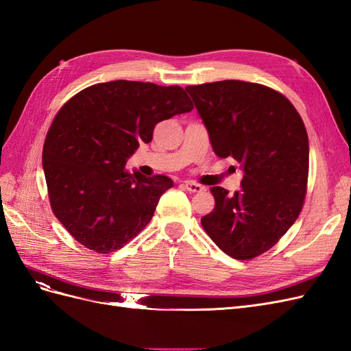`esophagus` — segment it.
I'll return each instance as SVG.
<instances>
[{
	"mask_svg": "<svg viewBox=\"0 0 351 351\" xmlns=\"http://www.w3.org/2000/svg\"><path fill=\"white\" fill-rule=\"evenodd\" d=\"M183 186L189 190V192H192V193L202 192V190H204V186H200L196 182H192V180H186V182H183Z\"/></svg>",
	"mask_w": 351,
	"mask_h": 351,
	"instance_id": "1",
	"label": "esophagus"
}]
</instances>
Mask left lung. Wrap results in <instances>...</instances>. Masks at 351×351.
<instances>
[{"label": "left lung", "mask_w": 351, "mask_h": 351, "mask_svg": "<svg viewBox=\"0 0 351 351\" xmlns=\"http://www.w3.org/2000/svg\"><path fill=\"white\" fill-rule=\"evenodd\" d=\"M212 149L243 169L241 190L210 187L215 208L202 227L234 259L269 250L299 217L309 174V139L293 104L259 83L222 80L187 86Z\"/></svg>", "instance_id": "1"}]
</instances>
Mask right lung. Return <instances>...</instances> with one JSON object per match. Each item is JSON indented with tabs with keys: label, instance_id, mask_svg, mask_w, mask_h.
Masks as SVG:
<instances>
[{
	"label": "right lung",
	"instance_id": "right-lung-1",
	"mask_svg": "<svg viewBox=\"0 0 351 351\" xmlns=\"http://www.w3.org/2000/svg\"><path fill=\"white\" fill-rule=\"evenodd\" d=\"M193 104L180 86L114 80L79 92L52 121L42 152L54 215L84 247L121 249L147 226L165 190V176L125 167L155 125Z\"/></svg>",
	"mask_w": 351,
	"mask_h": 351
}]
</instances>
